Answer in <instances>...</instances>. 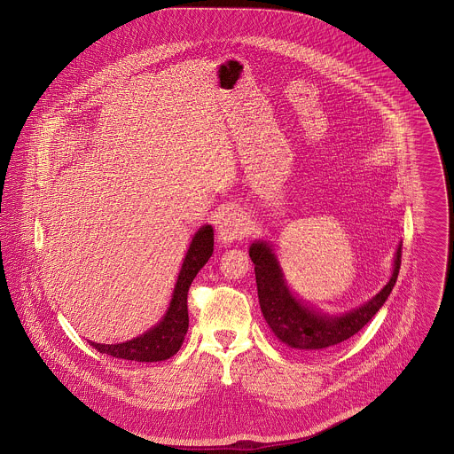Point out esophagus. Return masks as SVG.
Instances as JSON below:
<instances>
[{
  "instance_id": "esophagus-1",
  "label": "esophagus",
  "mask_w": 454,
  "mask_h": 454,
  "mask_svg": "<svg viewBox=\"0 0 454 454\" xmlns=\"http://www.w3.org/2000/svg\"><path fill=\"white\" fill-rule=\"evenodd\" d=\"M216 231H218V239L222 243H232L245 238L248 231V223L243 213H239L238 209H227L218 220Z\"/></svg>"
}]
</instances>
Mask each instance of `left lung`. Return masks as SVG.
I'll return each instance as SVG.
<instances>
[{
    "instance_id": "obj_1",
    "label": "left lung",
    "mask_w": 454,
    "mask_h": 454,
    "mask_svg": "<svg viewBox=\"0 0 454 454\" xmlns=\"http://www.w3.org/2000/svg\"><path fill=\"white\" fill-rule=\"evenodd\" d=\"M250 259L255 263L260 309L274 335L290 348L317 353L355 335L387 302L400 270L402 245H398L388 285L369 302L340 317L322 315L301 304L286 288L278 260L267 243H254Z\"/></svg>"
}]
</instances>
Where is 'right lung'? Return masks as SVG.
Masks as SVG:
<instances>
[{"instance_id":"add662e5","label":"right lung","mask_w":454,"mask_h":454,"mask_svg":"<svg viewBox=\"0 0 454 454\" xmlns=\"http://www.w3.org/2000/svg\"><path fill=\"white\" fill-rule=\"evenodd\" d=\"M213 254V227L204 225L197 231L191 243L187 257L182 263L178 281L175 285L173 299L166 317L143 335L121 344H98L90 342L99 353H106L115 358L134 362H160L171 358L184 344L189 330V308L187 295L197 272Z\"/></svg>"}]
</instances>
